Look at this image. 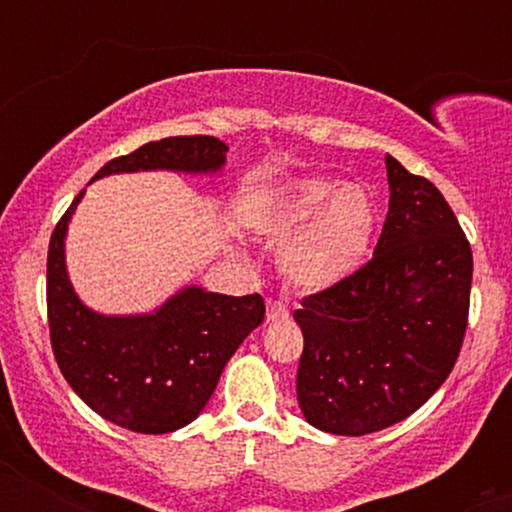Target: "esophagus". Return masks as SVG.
<instances>
[{
	"label": "esophagus",
	"instance_id": "obj_1",
	"mask_svg": "<svg viewBox=\"0 0 512 512\" xmlns=\"http://www.w3.org/2000/svg\"><path fill=\"white\" fill-rule=\"evenodd\" d=\"M287 317H289V312L282 302L267 304V319H270V322H280V319H287Z\"/></svg>",
	"mask_w": 512,
	"mask_h": 512
}]
</instances>
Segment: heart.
<instances>
[{"instance_id": "1", "label": "heart", "mask_w": 512, "mask_h": 512, "mask_svg": "<svg viewBox=\"0 0 512 512\" xmlns=\"http://www.w3.org/2000/svg\"><path fill=\"white\" fill-rule=\"evenodd\" d=\"M376 223L379 213L366 190L312 178L289 185L262 218L260 232L272 245L297 234L282 255V272L289 285L322 292L364 265Z\"/></svg>"}]
</instances>
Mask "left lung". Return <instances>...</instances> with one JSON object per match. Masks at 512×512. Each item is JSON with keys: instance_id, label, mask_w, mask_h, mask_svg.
<instances>
[{"instance_id": "8db88e82", "label": "left lung", "mask_w": 512, "mask_h": 512, "mask_svg": "<svg viewBox=\"0 0 512 512\" xmlns=\"http://www.w3.org/2000/svg\"><path fill=\"white\" fill-rule=\"evenodd\" d=\"M389 215L374 257L302 299L297 399L314 428L366 436L404 421L448 379L468 324L473 255L431 180L386 156Z\"/></svg>"}]
</instances>
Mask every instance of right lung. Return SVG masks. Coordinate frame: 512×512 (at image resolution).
I'll return each mask as SVG.
<instances>
[{
  "instance_id": "add662e5",
  "label": "right lung",
  "mask_w": 512,
  "mask_h": 512,
  "mask_svg": "<svg viewBox=\"0 0 512 512\" xmlns=\"http://www.w3.org/2000/svg\"><path fill=\"white\" fill-rule=\"evenodd\" d=\"M227 146L213 136H173L113 158L94 180L136 170L215 173ZM84 190L51 232L46 309L56 364L86 406L136 433H170L213 396L242 339L265 319L260 294L227 297L185 287L153 314L106 317L76 297L66 275V227Z\"/></svg>"
}]
</instances>
